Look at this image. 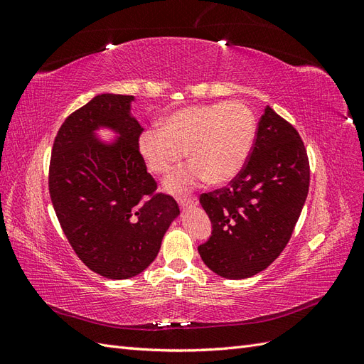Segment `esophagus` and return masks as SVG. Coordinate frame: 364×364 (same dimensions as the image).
I'll return each mask as SVG.
<instances>
[{"mask_svg": "<svg viewBox=\"0 0 364 364\" xmlns=\"http://www.w3.org/2000/svg\"><path fill=\"white\" fill-rule=\"evenodd\" d=\"M178 203L181 206H196L199 203V199L196 196H190V197H178Z\"/></svg>", "mask_w": 364, "mask_h": 364, "instance_id": "obj_1", "label": "esophagus"}]
</instances>
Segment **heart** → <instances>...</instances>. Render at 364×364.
I'll use <instances>...</instances> for the list:
<instances>
[{
	"label": "heart",
	"mask_w": 364,
	"mask_h": 364,
	"mask_svg": "<svg viewBox=\"0 0 364 364\" xmlns=\"http://www.w3.org/2000/svg\"><path fill=\"white\" fill-rule=\"evenodd\" d=\"M257 136V118L241 102L199 105L181 109L149 127L139 136V151L147 168L168 173L185 156L193 159L165 181L167 190L179 193L200 182H228L241 171Z\"/></svg>",
	"instance_id": "1"
}]
</instances>
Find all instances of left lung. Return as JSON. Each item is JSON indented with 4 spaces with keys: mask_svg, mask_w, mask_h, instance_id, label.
<instances>
[{
    "mask_svg": "<svg viewBox=\"0 0 364 364\" xmlns=\"http://www.w3.org/2000/svg\"><path fill=\"white\" fill-rule=\"evenodd\" d=\"M310 186L304 141L270 106L245 167L228 186L200 194L213 232L199 247L206 266L228 279L267 269L291 238Z\"/></svg>",
    "mask_w": 364,
    "mask_h": 364,
    "instance_id": "left-lung-1",
    "label": "left lung"
}]
</instances>
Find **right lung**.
<instances>
[{
  "instance_id": "add662e5",
  "label": "right lung",
  "mask_w": 364,
  "mask_h": 364,
  "mask_svg": "<svg viewBox=\"0 0 364 364\" xmlns=\"http://www.w3.org/2000/svg\"><path fill=\"white\" fill-rule=\"evenodd\" d=\"M132 95L102 94L63 121L51 149L48 190L54 213L75 255L109 279H127L156 258L179 214L158 193L139 151L142 129L129 115ZM109 125L122 139L103 146L92 130Z\"/></svg>"
}]
</instances>
